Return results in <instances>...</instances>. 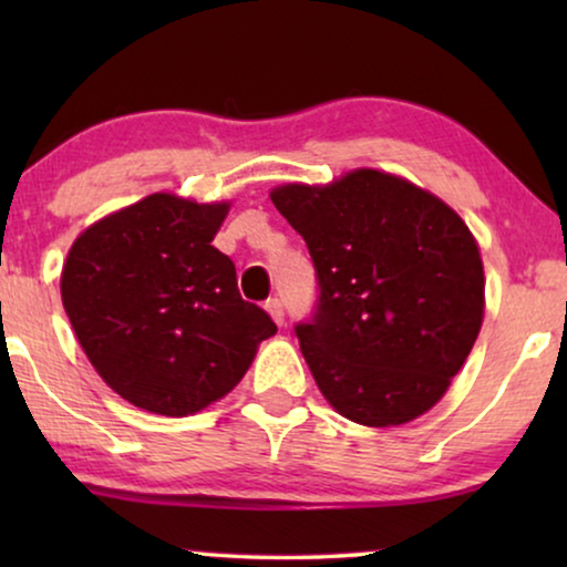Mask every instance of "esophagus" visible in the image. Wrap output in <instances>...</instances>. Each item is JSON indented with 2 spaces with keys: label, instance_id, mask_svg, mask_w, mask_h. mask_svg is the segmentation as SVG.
Instances as JSON below:
<instances>
[{
  "label": "esophagus",
  "instance_id": "obj_1",
  "mask_svg": "<svg viewBox=\"0 0 567 567\" xmlns=\"http://www.w3.org/2000/svg\"><path fill=\"white\" fill-rule=\"evenodd\" d=\"M266 309H268V315L274 317V322L276 324H284V320H286V315H284V301L281 299H268L266 301Z\"/></svg>",
  "mask_w": 567,
  "mask_h": 567
}]
</instances>
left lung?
<instances>
[{
	"mask_svg": "<svg viewBox=\"0 0 567 567\" xmlns=\"http://www.w3.org/2000/svg\"><path fill=\"white\" fill-rule=\"evenodd\" d=\"M270 200L315 266L312 317L293 332L324 400L374 429L431 410L483 324V260L467 224L377 169L324 188L281 185Z\"/></svg>",
	"mask_w": 567,
	"mask_h": 567,
	"instance_id": "8db88e82",
	"label": "left lung"
}]
</instances>
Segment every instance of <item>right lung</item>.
<instances>
[{
	"instance_id": "1",
	"label": "right lung",
	"mask_w": 567,
	"mask_h": 567,
	"mask_svg": "<svg viewBox=\"0 0 567 567\" xmlns=\"http://www.w3.org/2000/svg\"><path fill=\"white\" fill-rule=\"evenodd\" d=\"M227 204L154 193L69 250L61 299L92 367L131 405L183 417L235 390L276 332L212 245Z\"/></svg>"
}]
</instances>
